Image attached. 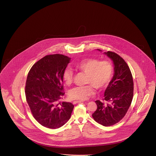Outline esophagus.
I'll use <instances>...</instances> for the list:
<instances>
[{"instance_id":"obj_1","label":"esophagus","mask_w":156,"mask_h":156,"mask_svg":"<svg viewBox=\"0 0 156 156\" xmlns=\"http://www.w3.org/2000/svg\"><path fill=\"white\" fill-rule=\"evenodd\" d=\"M81 102H82V101H81V100H76V101H74L73 102V103H74V104H76V103H81Z\"/></svg>"}]
</instances>
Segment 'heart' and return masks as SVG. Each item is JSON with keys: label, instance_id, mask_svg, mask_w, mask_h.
<instances>
[{"label": "heart", "instance_id": "b5f03b06", "mask_svg": "<svg viewBox=\"0 0 156 156\" xmlns=\"http://www.w3.org/2000/svg\"><path fill=\"white\" fill-rule=\"evenodd\" d=\"M75 69L87 74V83L89 85L73 88L69 92L72 99L83 101L94 92V87L101 89L107 87L112 78L113 67L108 61H101L96 58H85L76 63ZM72 69H66L63 74L65 83L69 85L73 80Z\"/></svg>", "mask_w": 156, "mask_h": 156}]
</instances>
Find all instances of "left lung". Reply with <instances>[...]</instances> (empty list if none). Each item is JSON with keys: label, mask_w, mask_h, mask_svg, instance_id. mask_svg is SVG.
<instances>
[{"label": "left lung", "mask_w": 156, "mask_h": 156, "mask_svg": "<svg viewBox=\"0 0 156 156\" xmlns=\"http://www.w3.org/2000/svg\"><path fill=\"white\" fill-rule=\"evenodd\" d=\"M103 53L112 62L114 74L105 90V101H95L98 108L92 117L99 124L108 126L119 122L126 114L133 99V82L131 70L121 57L109 51Z\"/></svg>", "instance_id": "1"}]
</instances>
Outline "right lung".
I'll use <instances>...</instances> for the list:
<instances>
[{
    "label": "right lung",
    "instance_id": "right-lung-1",
    "mask_svg": "<svg viewBox=\"0 0 156 156\" xmlns=\"http://www.w3.org/2000/svg\"><path fill=\"white\" fill-rule=\"evenodd\" d=\"M71 58L62 55L44 56L32 67L27 76L25 96L32 114L44 127L57 129L70 119L74 105L58 103L62 99L63 74Z\"/></svg>",
    "mask_w": 156,
    "mask_h": 156
}]
</instances>
